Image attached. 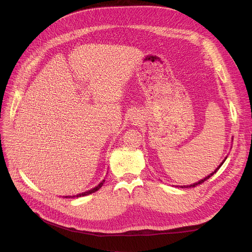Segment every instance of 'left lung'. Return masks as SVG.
I'll list each match as a JSON object with an SVG mask.
<instances>
[{
  "label": "left lung",
  "instance_id": "1",
  "mask_svg": "<svg viewBox=\"0 0 252 252\" xmlns=\"http://www.w3.org/2000/svg\"><path fill=\"white\" fill-rule=\"evenodd\" d=\"M225 159H226V158H225ZM225 159H224V161H223V162H222V164H220V166H219V167H218V168H217V169H216V170H215V172H212V173H211V174H209V175H208V177H206V178H205V179H203V180H201V181H199V182H197V183H195V184H192V185H190V186H182V188H184V187H185V188H188V187H195V186H197V185H201V184H202V183H204V182H205V181H206V180H208V179H209V178H210V177H211V175H213V174H215V173H216V172H217V171H218V170H219V169H220V166H222V165H223V163H224V162H225Z\"/></svg>",
  "mask_w": 252,
  "mask_h": 252
}]
</instances>
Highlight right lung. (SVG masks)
Listing matches in <instances>:
<instances>
[{"instance_id":"right-lung-1","label":"right lung","mask_w":252,"mask_h":252,"mask_svg":"<svg viewBox=\"0 0 252 252\" xmlns=\"http://www.w3.org/2000/svg\"><path fill=\"white\" fill-rule=\"evenodd\" d=\"M104 182H105V180H103V181L100 183V184H98L96 187H94V188H93V189L88 190V191H86V192H83V193H80V194H77V195H72L71 197H79V196H84V195H88V194H90V193H94V192H95V191H96V190H98V189H100V188L103 186ZM66 197H68V196H66Z\"/></svg>"}]
</instances>
